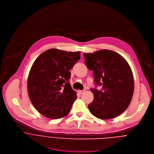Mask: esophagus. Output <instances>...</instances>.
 Instances as JSON below:
<instances>
[{
  "mask_svg": "<svg viewBox=\"0 0 154 154\" xmlns=\"http://www.w3.org/2000/svg\"><path fill=\"white\" fill-rule=\"evenodd\" d=\"M84 91V90H79V91H78V93H79V94H82Z\"/></svg>",
  "mask_w": 154,
  "mask_h": 154,
  "instance_id": "34e87169",
  "label": "esophagus"
}]
</instances>
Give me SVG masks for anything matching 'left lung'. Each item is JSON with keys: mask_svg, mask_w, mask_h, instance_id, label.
I'll use <instances>...</instances> for the list:
<instances>
[{"mask_svg": "<svg viewBox=\"0 0 154 154\" xmlns=\"http://www.w3.org/2000/svg\"><path fill=\"white\" fill-rule=\"evenodd\" d=\"M85 63L93 71L94 82L102 89H91L94 100L88 104L90 112L102 119L114 118L129 106L134 92V78L125 59L116 52L101 50L84 53Z\"/></svg>", "mask_w": 154, "mask_h": 154, "instance_id": "obj_1", "label": "left lung"}]
</instances>
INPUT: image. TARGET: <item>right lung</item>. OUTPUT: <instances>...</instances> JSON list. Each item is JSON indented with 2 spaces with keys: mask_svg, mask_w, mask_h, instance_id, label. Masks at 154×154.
Masks as SVG:
<instances>
[{
  "mask_svg": "<svg viewBox=\"0 0 154 154\" xmlns=\"http://www.w3.org/2000/svg\"><path fill=\"white\" fill-rule=\"evenodd\" d=\"M79 51L50 49L34 61L27 79L29 97L35 109L50 119L67 116L76 100L69 80L70 70L79 60Z\"/></svg>",
  "mask_w": 154,
  "mask_h": 154,
  "instance_id": "obj_1",
  "label": "right lung"
}]
</instances>
